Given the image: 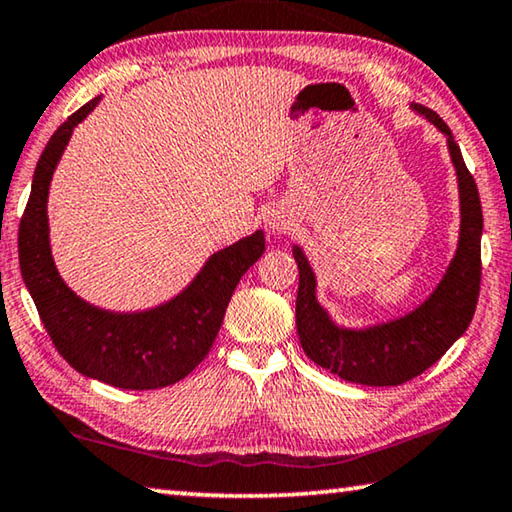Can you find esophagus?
Returning a JSON list of instances; mask_svg holds the SVG:
<instances>
[{
	"mask_svg": "<svg viewBox=\"0 0 512 512\" xmlns=\"http://www.w3.org/2000/svg\"><path fill=\"white\" fill-rule=\"evenodd\" d=\"M269 227L273 232H285L289 227V221L282 214H271L269 216Z\"/></svg>",
	"mask_w": 512,
	"mask_h": 512,
	"instance_id": "obj_1",
	"label": "esophagus"
}]
</instances>
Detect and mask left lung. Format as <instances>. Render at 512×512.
Instances as JSON below:
<instances>
[{"label":"left lung","mask_w":512,"mask_h":512,"mask_svg":"<svg viewBox=\"0 0 512 512\" xmlns=\"http://www.w3.org/2000/svg\"><path fill=\"white\" fill-rule=\"evenodd\" d=\"M412 109L426 116L446 136L460 189L458 250L431 298L415 312L383 326L367 330L339 328L316 303V280L310 262L303 250L294 246L298 264L296 328L300 346L312 362L337 373L348 383L369 387L403 385L433 367L467 330L481 291L483 212L476 182L465 166L458 143L453 141L449 125L433 109L421 104H415Z\"/></svg>","instance_id":"8db88e82"}]
</instances>
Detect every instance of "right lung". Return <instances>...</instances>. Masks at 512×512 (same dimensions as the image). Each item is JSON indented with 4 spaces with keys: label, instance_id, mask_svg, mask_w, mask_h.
Instances as JSON below:
<instances>
[{
    "label": "right lung",
    "instance_id": "add662e5",
    "mask_svg": "<svg viewBox=\"0 0 512 512\" xmlns=\"http://www.w3.org/2000/svg\"><path fill=\"white\" fill-rule=\"evenodd\" d=\"M97 102L100 97L68 116L40 154L18 232L20 271L47 335L72 369L120 389L168 387L189 376L214 346L232 291L264 253V232L218 250L180 296L148 312L97 310L72 294L52 259L47 191L72 129Z\"/></svg>",
    "mask_w": 512,
    "mask_h": 512
}]
</instances>
